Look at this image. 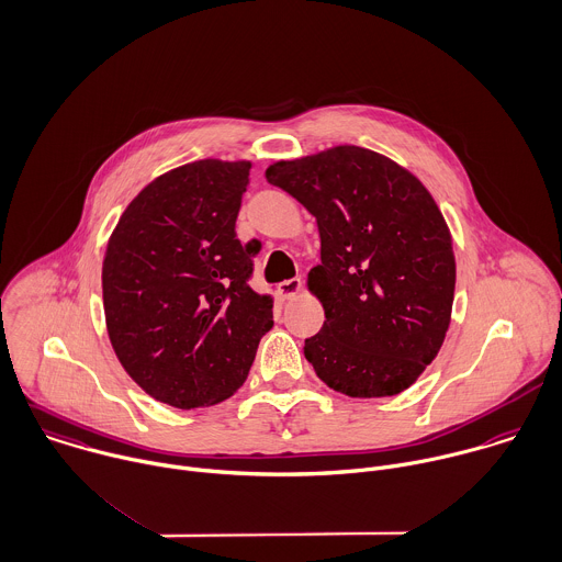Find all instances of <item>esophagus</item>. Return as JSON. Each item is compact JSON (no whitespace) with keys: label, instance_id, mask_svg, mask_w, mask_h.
<instances>
[{"label":"esophagus","instance_id":"obj_1","mask_svg":"<svg viewBox=\"0 0 562 562\" xmlns=\"http://www.w3.org/2000/svg\"><path fill=\"white\" fill-rule=\"evenodd\" d=\"M301 288H303V281L296 277V279H288L283 283H279L277 292L281 299H294L301 292Z\"/></svg>","mask_w":562,"mask_h":562}]
</instances>
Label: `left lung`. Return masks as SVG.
<instances>
[{"label": "left lung", "mask_w": 562, "mask_h": 562, "mask_svg": "<svg viewBox=\"0 0 562 562\" xmlns=\"http://www.w3.org/2000/svg\"><path fill=\"white\" fill-rule=\"evenodd\" d=\"M266 179L318 222L307 290L325 325L305 340L307 362L353 398L407 390L445 342L456 292L453 239L431 193L396 161L349 144L274 161Z\"/></svg>", "instance_id": "8db88e82"}]
</instances>
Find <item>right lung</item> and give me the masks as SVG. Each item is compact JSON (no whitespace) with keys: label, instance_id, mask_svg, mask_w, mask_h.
Listing matches in <instances>:
<instances>
[{"label":"right lung","instance_id":"right-lung-1","mask_svg":"<svg viewBox=\"0 0 562 562\" xmlns=\"http://www.w3.org/2000/svg\"><path fill=\"white\" fill-rule=\"evenodd\" d=\"M250 161L200 159L142 189L102 261L111 347L133 381L172 407H209L246 381L272 329V296L250 288L235 233Z\"/></svg>","mask_w":562,"mask_h":562}]
</instances>
